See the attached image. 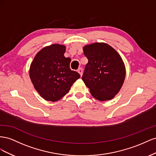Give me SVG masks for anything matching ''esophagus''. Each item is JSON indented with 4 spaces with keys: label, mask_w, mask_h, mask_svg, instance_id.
Segmentation results:
<instances>
[{
    "label": "esophagus",
    "mask_w": 156,
    "mask_h": 156,
    "mask_svg": "<svg viewBox=\"0 0 156 156\" xmlns=\"http://www.w3.org/2000/svg\"><path fill=\"white\" fill-rule=\"evenodd\" d=\"M78 73L80 74V76H82V74H83V69H82V68H80V69H78Z\"/></svg>",
    "instance_id": "1"
}]
</instances>
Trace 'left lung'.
<instances>
[{"instance_id":"obj_1","label":"left lung","mask_w":156,"mask_h":156,"mask_svg":"<svg viewBox=\"0 0 156 156\" xmlns=\"http://www.w3.org/2000/svg\"><path fill=\"white\" fill-rule=\"evenodd\" d=\"M83 50L88 63L82 80L97 100L112 99L120 90L126 77V68L122 57L105 43L92 44L84 46Z\"/></svg>"}]
</instances>
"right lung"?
Segmentation results:
<instances>
[{
	"instance_id": "add662e5",
	"label": "right lung",
	"mask_w": 156,
	"mask_h": 156,
	"mask_svg": "<svg viewBox=\"0 0 156 156\" xmlns=\"http://www.w3.org/2000/svg\"><path fill=\"white\" fill-rule=\"evenodd\" d=\"M65 52V46L53 44L42 49L30 65L31 81L39 94L47 101L59 100L80 77L79 73L70 69V59L66 58Z\"/></svg>"
}]
</instances>
